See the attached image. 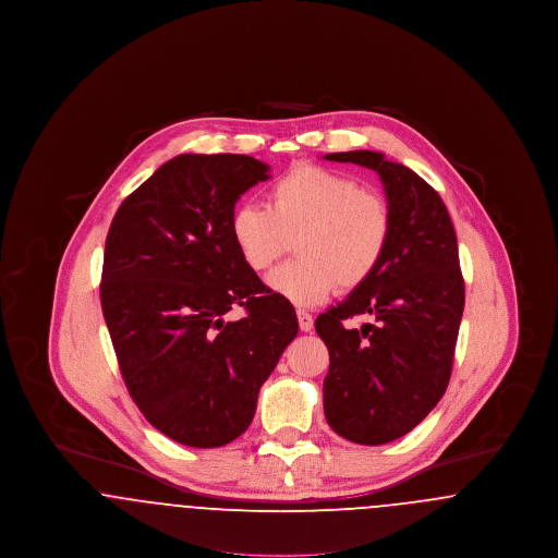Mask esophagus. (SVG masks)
Listing matches in <instances>:
<instances>
[{
	"mask_svg": "<svg viewBox=\"0 0 558 558\" xmlns=\"http://www.w3.org/2000/svg\"><path fill=\"white\" fill-rule=\"evenodd\" d=\"M296 318H299V326H301V330H303V332H310V330L314 328V318H312V314H310V312H305V310H296Z\"/></svg>",
	"mask_w": 558,
	"mask_h": 558,
	"instance_id": "obj_1",
	"label": "esophagus"
}]
</instances>
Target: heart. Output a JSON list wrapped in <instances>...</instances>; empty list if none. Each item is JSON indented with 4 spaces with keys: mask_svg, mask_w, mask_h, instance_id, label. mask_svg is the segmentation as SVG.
Segmentation results:
<instances>
[{
    "mask_svg": "<svg viewBox=\"0 0 558 558\" xmlns=\"http://www.w3.org/2000/svg\"><path fill=\"white\" fill-rule=\"evenodd\" d=\"M230 234L242 262L271 266L294 242L299 259L276 267L267 287L301 307L326 301L337 287L357 289L380 266L393 236L387 198L357 180L301 165L267 187L266 207L240 205Z\"/></svg>",
    "mask_w": 558,
    "mask_h": 558,
    "instance_id": "b5f03b06",
    "label": "heart"
}]
</instances>
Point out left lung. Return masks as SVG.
Here are the masks:
<instances>
[{
    "mask_svg": "<svg viewBox=\"0 0 558 558\" xmlns=\"http://www.w3.org/2000/svg\"><path fill=\"white\" fill-rule=\"evenodd\" d=\"M324 159L378 173L393 213V236L371 278L316 318L328 347L324 414L360 446H383L418 425L444 398L464 310V280L450 213L421 175L380 153ZM355 315L372 319L360 329Z\"/></svg>",
    "mask_w": 558,
    "mask_h": 558,
    "instance_id": "1",
    "label": "left lung"
}]
</instances>
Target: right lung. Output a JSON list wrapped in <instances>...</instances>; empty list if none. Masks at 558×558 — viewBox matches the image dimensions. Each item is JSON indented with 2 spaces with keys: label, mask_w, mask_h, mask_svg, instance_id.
<instances>
[{
  "label": "right lung",
  "mask_w": 558,
  "mask_h": 558,
  "mask_svg": "<svg viewBox=\"0 0 558 558\" xmlns=\"http://www.w3.org/2000/svg\"><path fill=\"white\" fill-rule=\"evenodd\" d=\"M269 180L246 155H180L132 192L108 230L102 314L128 391L169 439L219 448L251 425L257 396L299 332L230 234L236 201ZM245 310L240 320L227 314Z\"/></svg>",
  "instance_id": "right-lung-1"
}]
</instances>
